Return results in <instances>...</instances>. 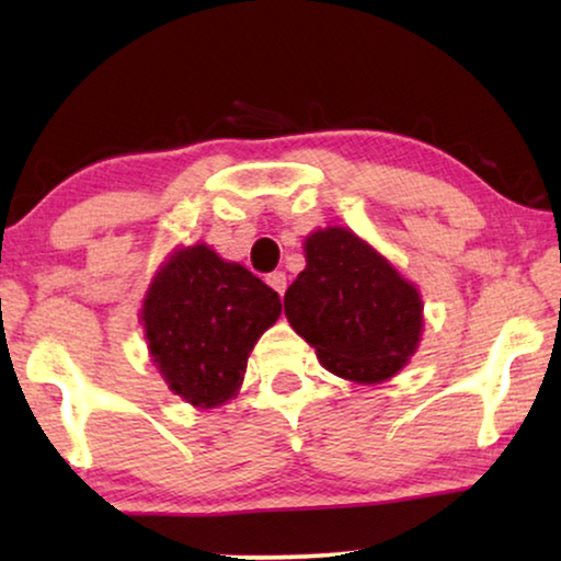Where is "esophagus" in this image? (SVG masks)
I'll use <instances>...</instances> for the list:
<instances>
[{
  "label": "esophagus",
  "instance_id": "1",
  "mask_svg": "<svg viewBox=\"0 0 561 561\" xmlns=\"http://www.w3.org/2000/svg\"><path fill=\"white\" fill-rule=\"evenodd\" d=\"M267 286H271L273 290H278L280 296L286 294V288H288V278H286V273H283V271H275V273L267 275Z\"/></svg>",
  "mask_w": 561,
  "mask_h": 561
}]
</instances>
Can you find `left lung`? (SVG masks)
Listing matches in <instances>:
<instances>
[{"instance_id": "obj_1", "label": "left lung", "mask_w": 561, "mask_h": 561, "mask_svg": "<svg viewBox=\"0 0 561 561\" xmlns=\"http://www.w3.org/2000/svg\"><path fill=\"white\" fill-rule=\"evenodd\" d=\"M304 250L306 267L283 298L290 327L329 373L365 386L393 378L424 329L416 286L344 227L317 229Z\"/></svg>"}]
</instances>
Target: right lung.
Wrapping results in <instances>:
<instances>
[{
	"mask_svg": "<svg viewBox=\"0 0 561 561\" xmlns=\"http://www.w3.org/2000/svg\"><path fill=\"white\" fill-rule=\"evenodd\" d=\"M278 317V294L206 244L165 260L140 313L152 363L196 409H214L240 390L252 347Z\"/></svg>",
	"mask_w": 561,
	"mask_h": 561,
	"instance_id": "right-lung-1",
	"label": "right lung"
}]
</instances>
